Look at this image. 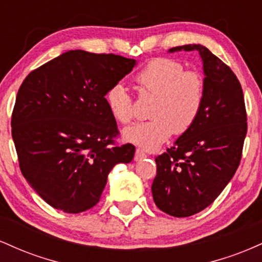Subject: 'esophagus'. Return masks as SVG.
<instances>
[{
  "label": "esophagus",
  "instance_id": "34e87169",
  "mask_svg": "<svg viewBox=\"0 0 262 262\" xmlns=\"http://www.w3.org/2000/svg\"><path fill=\"white\" fill-rule=\"evenodd\" d=\"M146 156L145 152L143 151L141 149H137V151H135V155H134V160L135 161H139L141 159H144Z\"/></svg>",
  "mask_w": 262,
  "mask_h": 262
}]
</instances>
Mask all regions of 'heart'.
I'll return each instance as SVG.
<instances>
[{
	"label": "heart",
	"instance_id": "1",
	"mask_svg": "<svg viewBox=\"0 0 262 262\" xmlns=\"http://www.w3.org/2000/svg\"><path fill=\"white\" fill-rule=\"evenodd\" d=\"M134 81L140 93L155 96L149 111L152 118L125 129V140L154 149L172 133L181 135L193 127L206 100V83L200 73L185 70L177 60L155 58L135 74ZM104 98L108 110L121 124L133 122L134 100L121 82L108 87Z\"/></svg>",
	"mask_w": 262,
	"mask_h": 262
}]
</instances>
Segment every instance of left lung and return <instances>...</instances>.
Here are the masks:
<instances>
[{
  "label": "left lung",
  "mask_w": 262,
  "mask_h": 262,
  "mask_svg": "<svg viewBox=\"0 0 262 262\" xmlns=\"http://www.w3.org/2000/svg\"><path fill=\"white\" fill-rule=\"evenodd\" d=\"M177 50L200 53L206 100L193 127L155 158L151 192L159 209L182 218L207 208L233 179L248 123L242 85L229 66L203 45H181L170 52Z\"/></svg>",
  "instance_id": "left-lung-1"
}]
</instances>
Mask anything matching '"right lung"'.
<instances>
[{
  "label": "right lung",
  "mask_w": 262,
  "mask_h": 262,
  "mask_svg": "<svg viewBox=\"0 0 262 262\" xmlns=\"http://www.w3.org/2000/svg\"><path fill=\"white\" fill-rule=\"evenodd\" d=\"M134 59L70 50L33 70L18 90L12 138L20 171L48 204L81 213L100 201L108 173L133 160L106 91L133 70Z\"/></svg>",
  "instance_id": "add662e5"
}]
</instances>
